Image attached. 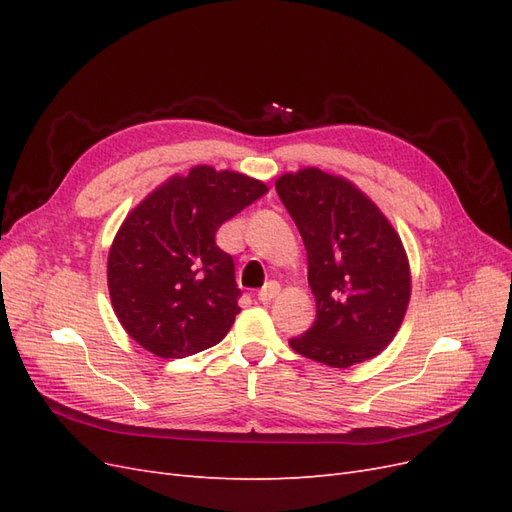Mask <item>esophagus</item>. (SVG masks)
<instances>
[{
	"mask_svg": "<svg viewBox=\"0 0 512 512\" xmlns=\"http://www.w3.org/2000/svg\"><path fill=\"white\" fill-rule=\"evenodd\" d=\"M277 294H280V284H277V282H269L265 288H262V290L258 292V301L269 305V303L277 297Z\"/></svg>",
	"mask_w": 512,
	"mask_h": 512,
	"instance_id": "1",
	"label": "esophagus"
}]
</instances>
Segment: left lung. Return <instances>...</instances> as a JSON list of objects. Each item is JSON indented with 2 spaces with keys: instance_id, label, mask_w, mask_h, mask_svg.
I'll use <instances>...</instances> for the list:
<instances>
[{
  "instance_id": "1",
  "label": "left lung",
  "mask_w": 512,
  "mask_h": 512,
  "mask_svg": "<svg viewBox=\"0 0 512 512\" xmlns=\"http://www.w3.org/2000/svg\"><path fill=\"white\" fill-rule=\"evenodd\" d=\"M275 190L301 232L316 299L314 324L288 344L342 369L380 354L410 301V267L395 228L350 181L318 168L282 175Z\"/></svg>"
}]
</instances>
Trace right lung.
Returning a JSON list of instances; mask_svg holds the SVG:
<instances>
[{"mask_svg": "<svg viewBox=\"0 0 512 512\" xmlns=\"http://www.w3.org/2000/svg\"><path fill=\"white\" fill-rule=\"evenodd\" d=\"M267 192L252 177L196 166L128 215L108 254V292L134 342L162 359L222 342L241 312V290L215 232Z\"/></svg>", "mask_w": 512, "mask_h": 512, "instance_id": "1", "label": "right lung"}]
</instances>
